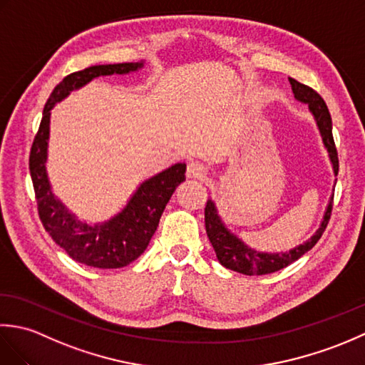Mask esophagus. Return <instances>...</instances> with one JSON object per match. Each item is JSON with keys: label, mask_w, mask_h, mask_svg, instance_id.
Instances as JSON below:
<instances>
[{"label": "esophagus", "mask_w": 365, "mask_h": 365, "mask_svg": "<svg viewBox=\"0 0 365 365\" xmlns=\"http://www.w3.org/2000/svg\"><path fill=\"white\" fill-rule=\"evenodd\" d=\"M187 174L191 178H197V180H205L208 175V168L199 161H191L187 168Z\"/></svg>", "instance_id": "34e87169"}]
</instances>
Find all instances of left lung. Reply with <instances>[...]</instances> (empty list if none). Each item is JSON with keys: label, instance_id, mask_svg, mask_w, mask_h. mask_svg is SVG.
Returning <instances> with one entry per match:
<instances>
[{"label": "left lung", "instance_id": "8db88e82", "mask_svg": "<svg viewBox=\"0 0 365 365\" xmlns=\"http://www.w3.org/2000/svg\"><path fill=\"white\" fill-rule=\"evenodd\" d=\"M289 81L292 84L294 98L301 103H306L309 106V111L312 113L314 119L317 122V127L320 130L323 144L329 152V160L332 163V169H334V175H337L339 158H337L334 138H332V120H331V114L327 103H324V100L317 94L312 88L306 86V84H301L293 78H289ZM332 199H334V196L331 197L329 204L327 207V212H324L323 221L320 224V227L317 229L315 234L309 238L307 242L285 252H273V254L259 252L247 245H245L242 240H240L235 234H232V232L226 227V224L222 222L221 216L218 215V210H216V205L212 199H208L205 205V230H207L208 240H210V243L216 252V257H218L222 267L246 276L269 274V273H274V271L285 268L287 265H290L292 262L298 260L301 255H304L307 251H311L317 245V242H319L320 237L323 235V232L327 229L328 221L331 218Z\"/></svg>", "mask_w": 365, "mask_h": 365}]
</instances>
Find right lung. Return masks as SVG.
<instances>
[{
  "mask_svg": "<svg viewBox=\"0 0 365 365\" xmlns=\"http://www.w3.org/2000/svg\"><path fill=\"white\" fill-rule=\"evenodd\" d=\"M144 63H122L92 66L67 75L53 89L43 108V115L29 153V173L33 178L37 210L45 230L76 262L94 268H122L136 260L158 227L165 207L175 188L185 180V163H175L160 174L147 178L130 197L127 205L103 222L88 224L68 212V208L53 195L46 174L48 157L50 115L53 106L64 100L72 91L86 86L97 76L125 75L143 68Z\"/></svg>",
  "mask_w": 365,
  "mask_h": 365,
  "instance_id": "add662e5",
  "label": "right lung"
}]
</instances>
